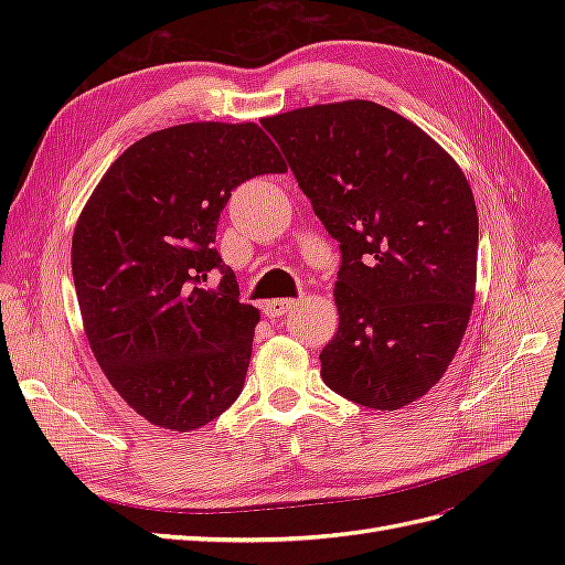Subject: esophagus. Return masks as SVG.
Wrapping results in <instances>:
<instances>
[{
  "instance_id": "obj_1",
  "label": "esophagus",
  "mask_w": 565,
  "mask_h": 565,
  "mask_svg": "<svg viewBox=\"0 0 565 565\" xmlns=\"http://www.w3.org/2000/svg\"><path fill=\"white\" fill-rule=\"evenodd\" d=\"M297 301L295 299H270V301H266V306H264V313L268 316V318H278V316H285L289 309H292Z\"/></svg>"
}]
</instances>
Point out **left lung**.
Wrapping results in <instances>:
<instances>
[{
    "mask_svg": "<svg viewBox=\"0 0 565 565\" xmlns=\"http://www.w3.org/2000/svg\"><path fill=\"white\" fill-rule=\"evenodd\" d=\"M339 243V330L320 377L363 407L398 409L448 370L476 297L478 214L459 164L372 100L262 119Z\"/></svg>",
    "mask_w": 565,
    "mask_h": 565,
    "instance_id": "left-lung-1",
    "label": "left lung"
}]
</instances>
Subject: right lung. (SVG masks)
<instances>
[{"label": "right lung", "mask_w": 565, "mask_h": 565, "mask_svg": "<svg viewBox=\"0 0 565 565\" xmlns=\"http://www.w3.org/2000/svg\"><path fill=\"white\" fill-rule=\"evenodd\" d=\"M287 172L254 122H188L129 146L84 204L73 280L113 388L150 424L195 431L241 396L259 309L214 247L233 188ZM210 269L222 273L207 290Z\"/></svg>", "instance_id": "add662e5"}]
</instances>
